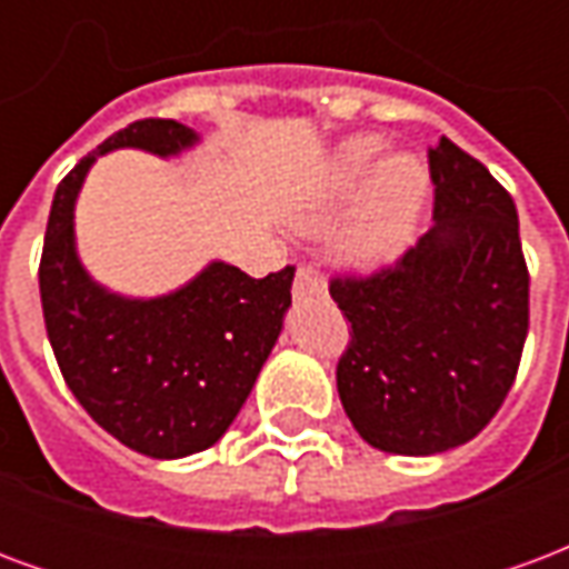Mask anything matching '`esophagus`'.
<instances>
[{
    "instance_id": "esophagus-1",
    "label": "esophagus",
    "mask_w": 569,
    "mask_h": 569,
    "mask_svg": "<svg viewBox=\"0 0 569 569\" xmlns=\"http://www.w3.org/2000/svg\"><path fill=\"white\" fill-rule=\"evenodd\" d=\"M326 292V280L313 268H298L296 286H292V296L308 298V296H322Z\"/></svg>"
}]
</instances>
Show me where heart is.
I'll return each mask as SVG.
<instances>
[{
  "label": "heart",
  "mask_w": 569,
  "mask_h": 569,
  "mask_svg": "<svg viewBox=\"0 0 569 569\" xmlns=\"http://www.w3.org/2000/svg\"><path fill=\"white\" fill-rule=\"evenodd\" d=\"M427 198L423 161L415 154L383 158V142L362 133L335 146L310 198L298 207L296 224L308 234H320L353 207L335 252L347 271L378 273L411 247Z\"/></svg>",
  "instance_id": "b5f03b06"
}]
</instances>
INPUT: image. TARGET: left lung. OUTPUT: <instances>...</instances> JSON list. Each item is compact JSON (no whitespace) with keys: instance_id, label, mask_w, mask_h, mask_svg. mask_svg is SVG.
<instances>
[{"instance_id":"obj_1","label":"left lung","mask_w":569,"mask_h":569,"mask_svg":"<svg viewBox=\"0 0 569 569\" xmlns=\"http://www.w3.org/2000/svg\"><path fill=\"white\" fill-rule=\"evenodd\" d=\"M432 228L369 280H335L350 322L338 396L371 448L432 457L500 411L527 338V277L509 191L448 137L429 151Z\"/></svg>"}]
</instances>
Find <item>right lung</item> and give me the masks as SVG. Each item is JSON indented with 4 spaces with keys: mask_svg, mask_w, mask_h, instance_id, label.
Instances as JSON below:
<instances>
[{
    "mask_svg": "<svg viewBox=\"0 0 569 569\" xmlns=\"http://www.w3.org/2000/svg\"><path fill=\"white\" fill-rule=\"evenodd\" d=\"M200 137L179 121H137L76 163L57 186L39 292L57 366L81 408L130 451L179 460L234 423L292 308V268L252 280L222 259L163 296L97 283L76 243V200L97 158L142 149L179 158Z\"/></svg>",
    "mask_w": 569,
    "mask_h": 569,
    "instance_id": "add662e5",
    "label": "right lung"
}]
</instances>
